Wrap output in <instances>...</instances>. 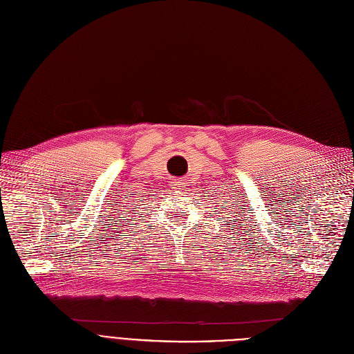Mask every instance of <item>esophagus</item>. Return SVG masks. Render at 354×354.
Returning a JSON list of instances; mask_svg holds the SVG:
<instances>
[{
    "instance_id": "esophagus-1",
    "label": "esophagus",
    "mask_w": 354,
    "mask_h": 354,
    "mask_svg": "<svg viewBox=\"0 0 354 354\" xmlns=\"http://www.w3.org/2000/svg\"><path fill=\"white\" fill-rule=\"evenodd\" d=\"M171 186H174L176 189H181L183 187V181H178V180H174L173 183H171Z\"/></svg>"
}]
</instances>
